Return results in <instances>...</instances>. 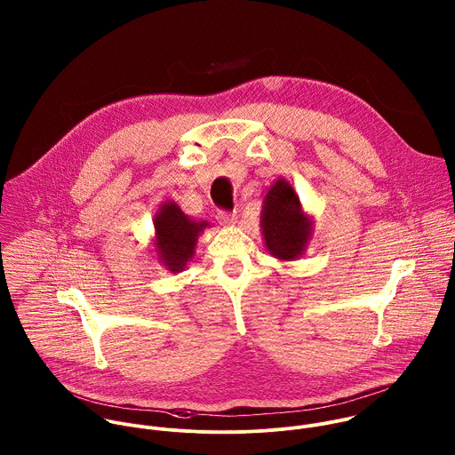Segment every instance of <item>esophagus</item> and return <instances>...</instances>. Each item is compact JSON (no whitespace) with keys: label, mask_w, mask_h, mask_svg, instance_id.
Segmentation results:
<instances>
[{"label":"esophagus","mask_w":455,"mask_h":455,"mask_svg":"<svg viewBox=\"0 0 455 455\" xmlns=\"http://www.w3.org/2000/svg\"><path fill=\"white\" fill-rule=\"evenodd\" d=\"M218 221L221 225H225V227H232L237 221V214L235 212H228V211H220L218 212Z\"/></svg>","instance_id":"1"}]
</instances>
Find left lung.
Segmentation results:
<instances>
[{
  "mask_svg": "<svg viewBox=\"0 0 455 455\" xmlns=\"http://www.w3.org/2000/svg\"><path fill=\"white\" fill-rule=\"evenodd\" d=\"M260 230L267 251L282 260L292 262L305 255L314 220L305 212L299 195L287 179H278L262 200Z\"/></svg>",
  "mask_w": 455,
  "mask_h": 455,
  "instance_id": "left-lung-1",
  "label": "left lung"
}]
</instances>
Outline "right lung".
<instances>
[{
	"label": "right lung",
	"instance_id": "add662e5",
	"mask_svg": "<svg viewBox=\"0 0 455 455\" xmlns=\"http://www.w3.org/2000/svg\"><path fill=\"white\" fill-rule=\"evenodd\" d=\"M209 227L207 221H196L182 212L173 202L166 200L154 214L152 250L156 259L172 273H180L195 257L198 237Z\"/></svg>",
	"mask_w": 455,
	"mask_h": 455
}]
</instances>
